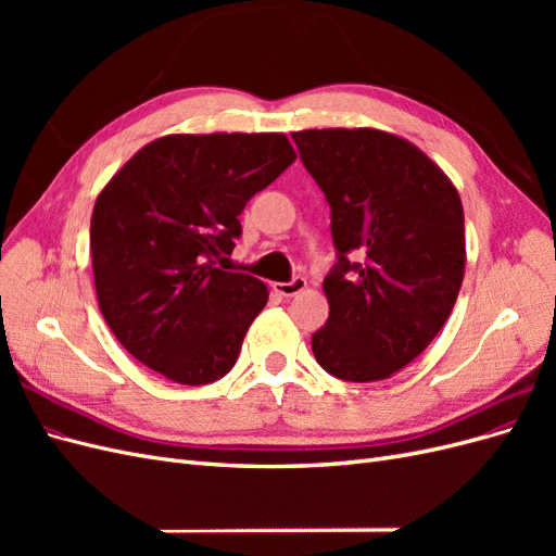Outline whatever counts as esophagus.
Instances as JSON below:
<instances>
[{"mask_svg":"<svg viewBox=\"0 0 556 556\" xmlns=\"http://www.w3.org/2000/svg\"><path fill=\"white\" fill-rule=\"evenodd\" d=\"M306 278H301V276H296V278H292L290 282H278L276 285V292L280 294V296H296V294H301L306 290Z\"/></svg>","mask_w":556,"mask_h":556,"instance_id":"obj_1","label":"esophagus"}]
</instances>
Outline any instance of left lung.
I'll use <instances>...</instances> for the list:
<instances>
[{"label": "left lung", "mask_w": 556, "mask_h": 556, "mask_svg": "<svg viewBox=\"0 0 556 556\" xmlns=\"http://www.w3.org/2000/svg\"><path fill=\"white\" fill-rule=\"evenodd\" d=\"M292 139L329 201L339 250L323 282L329 319L313 333V355L341 380H384L435 339L457 301L466 266L459 192L390 131L304 129Z\"/></svg>", "instance_id": "1"}]
</instances>
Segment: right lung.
I'll return each mask as SVG.
<instances>
[{"instance_id":"right-lung-1","label":"right lung","mask_w":556,"mask_h":556,"mask_svg":"<svg viewBox=\"0 0 556 556\" xmlns=\"http://www.w3.org/2000/svg\"><path fill=\"white\" fill-rule=\"evenodd\" d=\"M296 160L285 134H169L99 192L90 255L99 311L131 357L178 384L237 364L266 285L215 268L248 201Z\"/></svg>"}]
</instances>
